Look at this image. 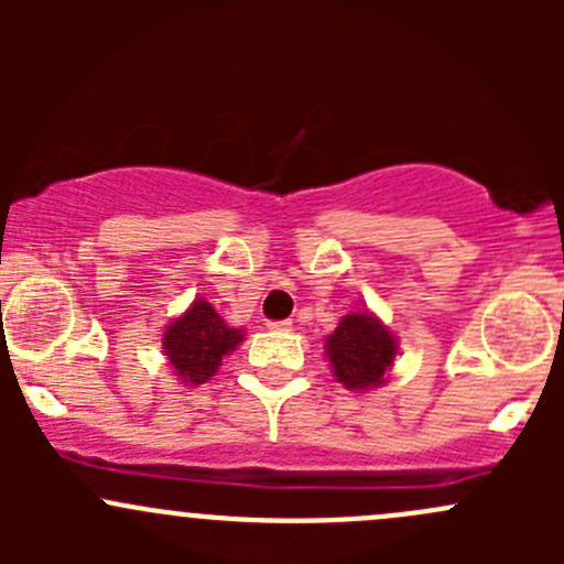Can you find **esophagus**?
<instances>
[{
	"instance_id": "1",
	"label": "esophagus",
	"mask_w": 564,
	"mask_h": 564,
	"mask_svg": "<svg viewBox=\"0 0 564 564\" xmlns=\"http://www.w3.org/2000/svg\"><path fill=\"white\" fill-rule=\"evenodd\" d=\"M267 327L278 329V333H286V329H292V322H289V318H283V322H270Z\"/></svg>"
}]
</instances>
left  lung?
Listing matches in <instances>:
<instances>
[{
	"mask_svg": "<svg viewBox=\"0 0 564 564\" xmlns=\"http://www.w3.org/2000/svg\"><path fill=\"white\" fill-rule=\"evenodd\" d=\"M324 349L333 377L346 390L382 388L398 355L395 335L368 311L340 318Z\"/></svg>",
	"mask_w": 564,
	"mask_h": 564,
	"instance_id": "left-lung-1",
	"label": "left lung"
}]
</instances>
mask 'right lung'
I'll return each instance as SVG.
<instances>
[{
	"label": "right lung",
	"instance_id": "right-lung-1",
	"mask_svg": "<svg viewBox=\"0 0 564 564\" xmlns=\"http://www.w3.org/2000/svg\"><path fill=\"white\" fill-rule=\"evenodd\" d=\"M242 338V329L229 327L207 300L198 297L166 327L163 351L174 368V377L187 388H196L215 377L224 357L231 355Z\"/></svg>",
	"mask_w": 564,
	"mask_h": 564
}]
</instances>
